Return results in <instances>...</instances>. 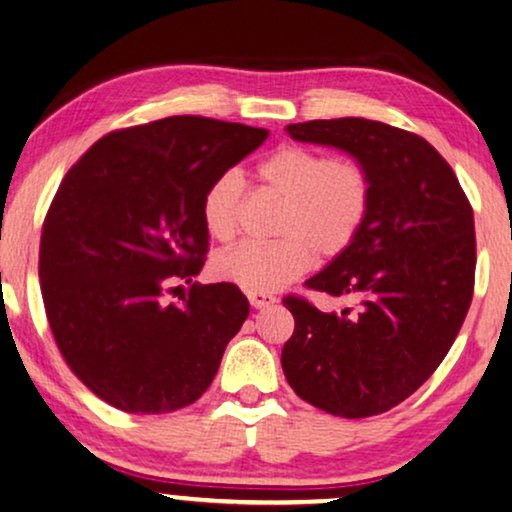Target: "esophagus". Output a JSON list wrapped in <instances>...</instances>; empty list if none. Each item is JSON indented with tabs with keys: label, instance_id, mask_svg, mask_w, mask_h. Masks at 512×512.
I'll use <instances>...</instances> for the list:
<instances>
[{
	"label": "esophagus",
	"instance_id": "obj_1",
	"mask_svg": "<svg viewBox=\"0 0 512 512\" xmlns=\"http://www.w3.org/2000/svg\"><path fill=\"white\" fill-rule=\"evenodd\" d=\"M248 301L253 308H266V305L276 303L278 299L269 292H248Z\"/></svg>",
	"mask_w": 512,
	"mask_h": 512
}]
</instances>
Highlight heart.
Listing matches in <instances>:
<instances>
[{
	"instance_id": "heart-1",
	"label": "heart",
	"mask_w": 512,
	"mask_h": 512,
	"mask_svg": "<svg viewBox=\"0 0 512 512\" xmlns=\"http://www.w3.org/2000/svg\"><path fill=\"white\" fill-rule=\"evenodd\" d=\"M259 179L285 200L276 241H243L213 259V273L248 292H273L308 271L312 255H345L361 234L372 204V174L363 160L285 144L257 167ZM243 197L241 174L227 170L202 195V220L218 241L239 232Z\"/></svg>"
}]
</instances>
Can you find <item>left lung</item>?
<instances>
[{
  "label": "left lung",
  "instance_id": "obj_1",
  "mask_svg": "<svg viewBox=\"0 0 512 512\" xmlns=\"http://www.w3.org/2000/svg\"><path fill=\"white\" fill-rule=\"evenodd\" d=\"M285 131L363 160L372 204L354 246L305 280L312 292L347 301L342 310L282 299L294 315L282 370L312 407L342 418L384 414L430 379L460 333L474 296V209L421 135L358 117Z\"/></svg>",
  "mask_w": 512,
  "mask_h": 512
}]
</instances>
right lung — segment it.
I'll use <instances>...</instances> for the list:
<instances>
[{"label":"right lung","mask_w":512,"mask_h":512,"mask_svg":"<svg viewBox=\"0 0 512 512\" xmlns=\"http://www.w3.org/2000/svg\"><path fill=\"white\" fill-rule=\"evenodd\" d=\"M266 135L167 117L103 135L61 179L38 250L45 315L73 375L112 407L170 414L211 386L248 299L232 282L163 299L207 259L204 190Z\"/></svg>","instance_id":"1"}]
</instances>
